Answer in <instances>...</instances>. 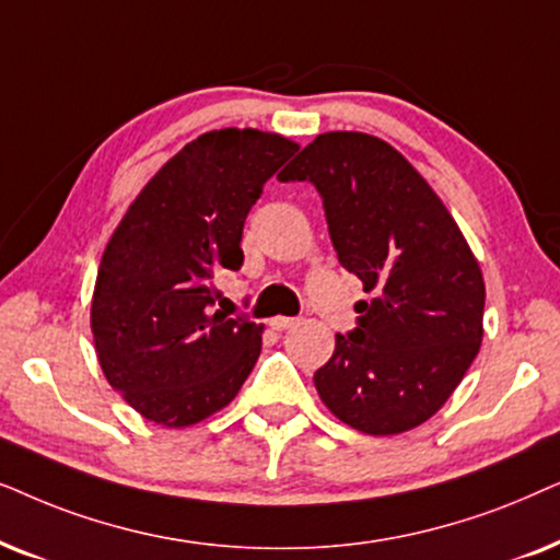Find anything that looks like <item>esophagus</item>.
<instances>
[{
  "instance_id": "obj_1",
  "label": "esophagus",
  "mask_w": 560,
  "mask_h": 560,
  "mask_svg": "<svg viewBox=\"0 0 560 560\" xmlns=\"http://www.w3.org/2000/svg\"><path fill=\"white\" fill-rule=\"evenodd\" d=\"M296 323H300V319H296V317H271V323H268V325H271L273 327V330H289V327H294Z\"/></svg>"
}]
</instances>
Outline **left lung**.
Returning a JSON list of instances; mask_svg holds the SVG:
<instances>
[{
    "label": "left lung",
    "mask_w": 560,
    "mask_h": 560,
    "mask_svg": "<svg viewBox=\"0 0 560 560\" xmlns=\"http://www.w3.org/2000/svg\"><path fill=\"white\" fill-rule=\"evenodd\" d=\"M281 182H312L342 268L363 281L358 327L315 371L325 407L366 435L428 422L483 338V276L432 186L386 140L323 132Z\"/></svg>",
    "instance_id": "8db88e82"
}]
</instances>
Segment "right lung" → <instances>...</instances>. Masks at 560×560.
<instances>
[{"label":"right lung","mask_w":560,"mask_h":560,"mask_svg":"<svg viewBox=\"0 0 560 560\" xmlns=\"http://www.w3.org/2000/svg\"><path fill=\"white\" fill-rule=\"evenodd\" d=\"M296 151L276 132H205L163 163L112 233L92 296L94 348L112 389L145 420L202 422L256 366L264 325L214 310V273L243 266L245 218Z\"/></svg>","instance_id":"obj_1"}]
</instances>
